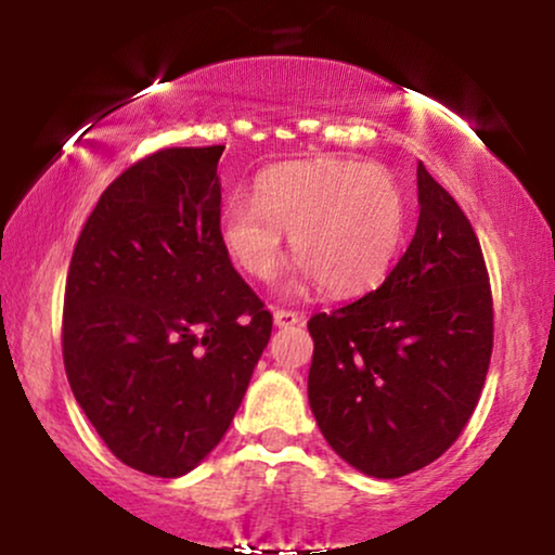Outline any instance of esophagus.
Wrapping results in <instances>:
<instances>
[{
    "instance_id": "34e87169",
    "label": "esophagus",
    "mask_w": 555,
    "mask_h": 555,
    "mask_svg": "<svg viewBox=\"0 0 555 555\" xmlns=\"http://www.w3.org/2000/svg\"><path fill=\"white\" fill-rule=\"evenodd\" d=\"M272 318H275V325H280V328H287V325H298L302 321V315L298 313V310H287V308H275L272 310Z\"/></svg>"
}]
</instances>
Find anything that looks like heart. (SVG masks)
I'll return each instance as SVG.
<instances>
[{
	"mask_svg": "<svg viewBox=\"0 0 555 555\" xmlns=\"http://www.w3.org/2000/svg\"><path fill=\"white\" fill-rule=\"evenodd\" d=\"M406 230V196L382 164L313 158L264 171L255 199L234 194L219 217L227 255L249 278L268 280L291 234L302 278L331 295H353L382 283Z\"/></svg>",
	"mask_w": 555,
	"mask_h": 555,
	"instance_id": "1",
	"label": "heart"
}]
</instances>
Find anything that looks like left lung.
Returning <instances> with one entry per match:
<instances>
[{
    "label": "left lung",
    "mask_w": 555,
    "mask_h": 555,
    "mask_svg": "<svg viewBox=\"0 0 555 555\" xmlns=\"http://www.w3.org/2000/svg\"><path fill=\"white\" fill-rule=\"evenodd\" d=\"M420 222L382 287L308 321V401L328 444L393 480L450 450L480 401L492 293L480 240L420 162Z\"/></svg>",
    "instance_id": "1"
}]
</instances>
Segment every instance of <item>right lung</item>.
Here are the masks:
<instances>
[{
	"label": "right lung",
	"instance_id": "right-lung-1",
	"mask_svg": "<svg viewBox=\"0 0 555 555\" xmlns=\"http://www.w3.org/2000/svg\"><path fill=\"white\" fill-rule=\"evenodd\" d=\"M222 151L162 149L128 166L67 270V382L105 447L154 477L215 450L272 333L219 237Z\"/></svg>",
	"mask_w": 555,
	"mask_h": 555
}]
</instances>
